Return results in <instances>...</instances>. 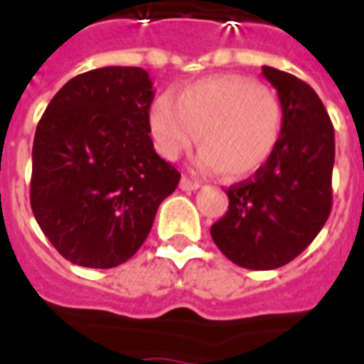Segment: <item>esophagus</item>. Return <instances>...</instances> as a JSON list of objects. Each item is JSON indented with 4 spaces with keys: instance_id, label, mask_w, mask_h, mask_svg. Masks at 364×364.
I'll return each instance as SVG.
<instances>
[{
    "instance_id": "1",
    "label": "esophagus",
    "mask_w": 364,
    "mask_h": 364,
    "mask_svg": "<svg viewBox=\"0 0 364 364\" xmlns=\"http://www.w3.org/2000/svg\"><path fill=\"white\" fill-rule=\"evenodd\" d=\"M199 182L198 180L190 178V176H182V180H180V188L184 190V192H193V190H198L199 188Z\"/></svg>"
}]
</instances>
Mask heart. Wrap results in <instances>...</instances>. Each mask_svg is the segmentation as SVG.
Returning <instances> with one entry per match:
<instances>
[{
	"mask_svg": "<svg viewBox=\"0 0 364 364\" xmlns=\"http://www.w3.org/2000/svg\"><path fill=\"white\" fill-rule=\"evenodd\" d=\"M157 151L176 159L196 141L199 165L226 178L257 172L274 153L282 134V105L272 90L242 76H211L161 97L149 109Z\"/></svg>",
	"mask_w": 364,
	"mask_h": 364,
	"instance_id": "obj_1",
	"label": "heart"
}]
</instances>
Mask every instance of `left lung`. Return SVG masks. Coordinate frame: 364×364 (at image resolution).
<instances>
[{"instance_id": "left-lung-1", "label": "left lung", "mask_w": 364, "mask_h": 364, "mask_svg": "<svg viewBox=\"0 0 364 364\" xmlns=\"http://www.w3.org/2000/svg\"><path fill=\"white\" fill-rule=\"evenodd\" d=\"M278 92L282 134L270 159L251 178L230 186L228 211L211 236L237 267L270 270L288 264L321 232L332 209L334 127L307 82L263 67Z\"/></svg>"}]
</instances>
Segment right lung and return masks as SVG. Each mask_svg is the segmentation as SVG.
<instances>
[{
  "instance_id": "1",
  "label": "right lung",
  "mask_w": 364,
  "mask_h": 364,
  "mask_svg": "<svg viewBox=\"0 0 364 364\" xmlns=\"http://www.w3.org/2000/svg\"><path fill=\"white\" fill-rule=\"evenodd\" d=\"M153 82L140 67L78 75L49 101L32 146L30 205L67 261L113 269L140 250L180 172L149 138Z\"/></svg>"
}]
</instances>
